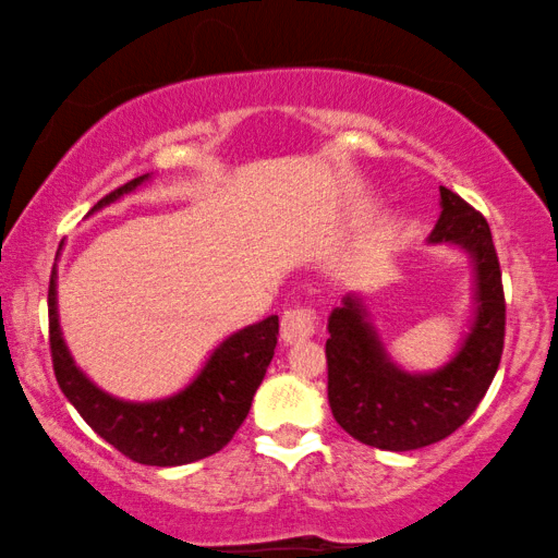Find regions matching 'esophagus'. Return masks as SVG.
<instances>
[{
	"instance_id": "1",
	"label": "esophagus",
	"mask_w": 558,
	"mask_h": 558,
	"mask_svg": "<svg viewBox=\"0 0 558 558\" xmlns=\"http://www.w3.org/2000/svg\"><path fill=\"white\" fill-rule=\"evenodd\" d=\"M315 310L310 307L287 310L284 315H281V340H284L287 345H292V342L312 338V335H315Z\"/></svg>"
}]
</instances>
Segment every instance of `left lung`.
I'll list each match as a JSON object with an SVG mask.
<instances>
[{"label": "left lung", "instance_id": "left-lung-1", "mask_svg": "<svg viewBox=\"0 0 558 558\" xmlns=\"http://www.w3.org/2000/svg\"><path fill=\"white\" fill-rule=\"evenodd\" d=\"M439 197L429 243L464 251L472 269V317L454 355L426 373L401 368L355 292L327 317V399L335 422L386 452L429 447L460 429L490 388L502 355L506 296L490 226L452 190L439 187Z\"/></svg>", "mask_w": 558, "mask_h": 558}]
</instances>
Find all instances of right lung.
<instances>
[{
    "mask_svg": "<svg viewBox=\"0 0 558 558\" xmlns=\"http://www.w3.org/2000/svg\"><path fill=\"white\" fill-rule=\"evenodd\" d=\"M151 174H142L113 190L90 208L94 216L106 205L134 193ZM60 256V254H58ZM50 350L60 391L73 403L90 429L113 449L140 464L178 468L223 449L248 416L256 388L262 386L277 348L279 317L269 315L228 335L208 355L197 376L178 393L155 401H126L98 388L65 345L58 319V269L52 266L48 289Z\"/></svg>",
    "mask_w": 558,
    "mask_h": 558,
    "instance_id": "add662e5",
    "label": "right lung"
}]
</instances>
